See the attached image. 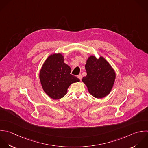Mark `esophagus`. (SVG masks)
<instances>
[{"instance_id":"obj_1","label":"esophagus","mask_w":148,"mask_h":148,"mask_svg":"<svg viewBox=\"0 0 148 148\" xmlns=\"http://www.w3.org/2000/svg\"><path fill=\"white\" fill-rule=\"evenodd\" d=\"M77 77H78L80 80H81L82 78V76L81 74H79V75L77 76Z\"/></svg>"}]
</instances>
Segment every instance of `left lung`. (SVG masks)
Here are the masks:
<instances>
[{
  "mask_svg": "<svg viewBox=\"0 0 148 148\" xmlns=\"http://www.w3.org/2000/svg\"><path fill=\"white\" fill-rule=\"evenodd\" d=\"M87 75L82 78L88 91L93 97L101 99L107 96L114 86L116 74L110 63L102 56H90L86 60Z\"/></svg>",
  "mask_w": 148,
  "mask_h": 148,
  "instance_id": "1",
  "label": "left lung"
}]
</instances>
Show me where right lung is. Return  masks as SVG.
Wrapping results in <instances>:
<instances>
[{
  "label": "right lung",
  "instance_id": "obj_1",
  "mask_svg": "<svg viewBox=\"0 0 148 148\" xmlns=\"http://www.w3.org/2000/svg\"><path fill=\"white\" fill-rule=\"evenodd\" d=\"M71 68L64 63L62 54L53 53L44 62L40 71L39 78L45 93L51 99L62 98L70 85L79 79L70 74Z\"/></svg>",
  "mask_w": 148,
  "mask_h": 148
}]
</instances>
